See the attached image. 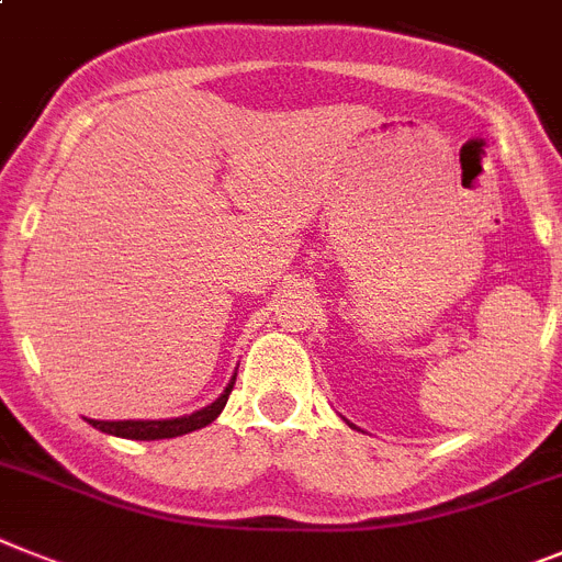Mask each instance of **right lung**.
Instances as JSON below:
<instances>
[{
	"label": "right lung",
	"instance_id": "add662e5",
	"mask_svg": "<svg viewBox=\"0 0 562 562\" xmlns=\"http://www.w3.org/2000/svg\"><path fill=\"white\" fill-rule=\"evenodd\" d=\"M237 379V375H234ZM234 379L226 390H223V396L217 402H212L209 407L198 409L192 416L183 418H169V422H92L90 424L101 432H110V436L119 438H133V441H158V438H175V436H187V432H194V429L206 427L212 424L214 418L221 416L223 407H226L228 396H232Z\"/></svg>",
	"mask_w": 562,
	"mask_h": 562
}]
</instances>
